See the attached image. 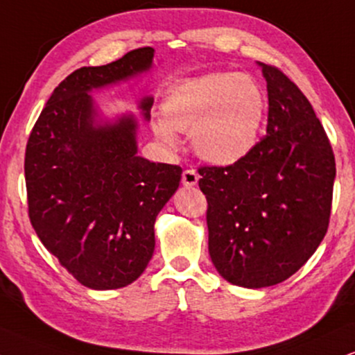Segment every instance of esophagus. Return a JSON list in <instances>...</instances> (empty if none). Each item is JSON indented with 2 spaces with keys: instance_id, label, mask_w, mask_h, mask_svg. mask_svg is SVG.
<instances>
[{
  "instance_id": "obj_1",
  "label": "esophagus",
  "mask_w": 355,
  "mask_h": 355,
  "mask_svg": "<svg viewBox=\"0 0 355 355\" xmlns=\"http://www.w3.org/2000/svg\"><path fill=\"white\" fill-rule=\"evenodd\" d=\"M198 173H196V170H193V168H188V170H185V172H183V175H182V183L185 187H195L196 183H198Z\"/></svg>"
}]
</instances>
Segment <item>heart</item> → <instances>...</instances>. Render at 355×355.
I'll return each instance as SVG.
<instances>
[{
    "label": "heart",
    "mask_w": 355,
    "mask_h": 355,
    "mask_svg": "<svg viewBox=\"0 0 355 355\" xmlns=\"http://www.w3.org/2000/svg\"><path fill=\"white\" fill-rule=\"evenodd\" d=\"M267 95L248 73L216 71L175 83L164 100V114L152 116V131L170 150L180 149L178 132H190L206 162H241L260 142Z\"/></svg>",
    "instance_id": "heart-1"
}]
</instances>
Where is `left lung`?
Returning <instances> with one entry per match:
<instances>
[{
  "instance_id": "obj_1",
  "label": "left lung",
  "mask_w": 355,
  "mask_h": 355,
  "mask_svg": "<svg viewBox=\"0 0 355 355\" xmlns=\"http://www.w3.org/2000/svg\"><path fill=\"white\" fill-rule=\"evenodd\" d=\"M267 136L241 162L200 168L208 250L219 275L244 288L280 284L304 266L329 224L336 162L306 96L275 67Z\"/></svg>"
}]
</instances>
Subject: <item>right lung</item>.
I'll return each mask as SVG.
<instances>
[{
  "label": "right lung",
  "mask_w": 355,
  "mask_h": 355,
  "mask_svg": "<svg viewBox=\"0 0 355 355\" xmlns=\"http://www.w3.org/2000/svg\"><path fill=\"white\" fill-rule=\"evenodd\" d=\"M152 47L101 67H83L53 89L28 147L29 218L42 244L92 290L131 285L155 249V219L180 185L178 165L137 154L131 111L105 114L93 92L141 78L154 69ZM154 96L139 114L150 121Z\"/></svg>",
  "instance_id": "right-lung-1"
}]
</instances>
